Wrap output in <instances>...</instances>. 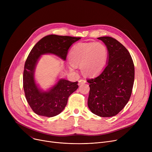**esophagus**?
<instances>
[{
    "instance_id": "1",
    "label": "esophagus",
    "mask_w": 152,
    "mask_h": 152,
    "mask_svg": "<svg viewBox=\"0 0 152 152\" xmlns=\"http://www.w3.org/2000/svg\"><path fill=\"white\" fill-rule=\"evenodd\" d=\"M86 83V79H80V80L79 81V85L80 84H84Z\"/></svg>"
}]
</instances>
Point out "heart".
I'll use <instances>...</instances> for the list:
<instances>
[{"mask_svg":"<svg viewBox=\"0 0 152 152\" xmlns=\"http://www.w3.org/2000/svg\"><path fill=\"white\" fill-rule=\"evenodd\" d=\"M108 52L105 45L100 42L82 43L76 45L69 55L72 65L81 66L86 75L99 73L105 66Z\"/></svg>","mask_w":152,"mask_h":152,"instance_id":"b5f03b06","label":"heart"}]
</instances>
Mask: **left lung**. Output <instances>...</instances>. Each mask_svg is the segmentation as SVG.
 Here are the masks:
<instances>
[{"label": "left lung", "instance_id": "left-lung-1", "mask_svg": "<svg viewBox=\"0 0 152 152\" xmlns=\"http://www.w3.org/2000/svg\"><path fill=\"white\" fill-rule=\"evenodd\" d=\"M107 47L108 61L97 77L87 79L90 85L87 104L100 117L116 115L129 100L134 81V65L126 48L111 37H98Z\"/></svg>", "mask_w": 152, "mask_h": 152}]
</instances>
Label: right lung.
<instances>
[{
    "label": "right lung",
    "mask_w": 152,
    "mask_h": 152,
    "mask_svg": "<svg viewBox=\"0 0 152 152\" xmlns=\"http://www.w3.org/2000/svg\"><path fill=\"white\" fill-rule=\"evenodd\" d=\"M81 37L51 34L44 37L29 53L23 71V89L29 105L38 115L53 117L60 114L67 104L69 95L77 88V82L60 79L49 92H42L34 79L36 64L41 55L53 53L66 60L70 46Z\"/></svg>",
    "instance_id": "1"
}]
</instances>
